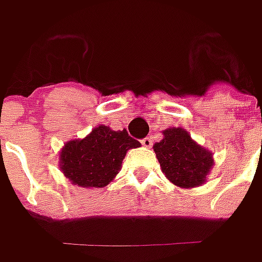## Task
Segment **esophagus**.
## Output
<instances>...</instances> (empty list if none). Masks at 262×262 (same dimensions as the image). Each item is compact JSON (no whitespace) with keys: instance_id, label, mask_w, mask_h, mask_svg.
I'll list each match as a JSON object with an SVG mask.
<instances>
[{"instance_id":"obj_1","label":"esophagus","mask_w":262,"mask_h":262,"mask_svg":"<svg viewBox=\"0 0 262 262\" xmlns=\"http://www.w3.org/2000/svg\"><path fill=\"white\" fill-rule=\"evenodd\" d=\"M141 144H143L144 147H151V144H153L151 137H146V138H143V140H141Z\"/></svg>"}]
</instances>
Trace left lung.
Here are the masks:
<instances>
[{
    "label": "left lung",
    "mask_w": 262,
    "mask_h": 262,
    "mask_svg": "<svg viewBox=\"0 0 262 262\" xmlns=\"http://www.w3.org/2000/svg\"><path fill=\"white\" fill-rule=\"evenodd\" d=\"M163 136L153 148L167 179L181 188L201 185L213 166L211 153L194 143L182 128H169Z\"/></svg>",
    "instance_id": "obj_1"
}]
</instances>
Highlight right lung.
Instances as JSON below:
<instances>
[{
  "mask_svg": "<svg viewBox=\"0 0 262 262\" xmlns=\"http://www.w3.org/2000/svg\"><path fill=\"white\" fill-rule=\"evenodd\" d=\"M136 147L140 141L126 129L99 125L86 138L67 143L61 151V170L76 185L102 188L115 178L126 151Z\"/></svg>",
  "mask_w": 262,
  "mask_h": 262,
  "instance_id": "1",
  "label": "right lung"
}]
</instances>
